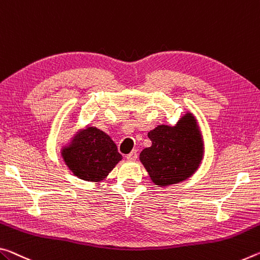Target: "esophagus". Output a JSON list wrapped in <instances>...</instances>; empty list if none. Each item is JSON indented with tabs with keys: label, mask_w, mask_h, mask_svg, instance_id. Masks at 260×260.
I'll use <instances>...</instances> for the list:
<instances>
[{
	"label": "esophagus",
	"mask_w": 260,
	"mask_h": 260,
	"mask_svg": "<svg viewBox=\"0 0 260 260\" xmlns=\"http://www.w3.org/2000/svg\"><path fill=\"white\" fill-rule=\"evenodd\" d=\"M126 158L128 159V160H135L138 158V151L137 150H133V151H131L128 155L126 156Z\"/></svg>",
	"instance_id": "esophagus-1"
}]
</instances>
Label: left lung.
Listing matches in <instances>:
<instances>
[{
	"mask_svg": "<svg viewBox=\"0 0 260 260\" xmlns=\"http://www.w3.org/2000/svg\"><path fill=\"white\" fill-rule=\"evenodd\" d=\"M151 146L140 154L152 182L176 184L194 174L203 159V140L194 117L187 113L176 126L160 125L148 133Z\"/></svg>",
	"mask_w": 260,
	"mask_h": 260,
	"instance_id": "obj_1",
	"label": "left lung"
}]
</instances>
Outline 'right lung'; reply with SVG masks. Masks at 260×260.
<instances>
[{"instance_id": "1", "label": "right lung", "mask_w": 260, "mask_h": 260, "mask_svg": "<svg viewBox=\"0 0 260 260\" xmlns=\"http://www.w3.org/2000/svg\"><path fill=\"white\" fill-rule=\"evenodd\" d=\"M62 156L74 175L88 182L104 179L122 157L109 135L96 127L80 132Z\"/></svg>"}]
</instances>
